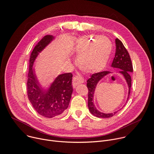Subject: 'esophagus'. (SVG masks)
I'll return each instance as SVG.
<instances>
[{"label":"esophagus","instance_id":"34e87169","mask_svg":"<svg viewBox=\"0 0 154 154\" xmlns=\"http://www.w3.org/2000/svg\"><path fill=\"white\" fill-rule=\"evenodd\" d=\"M84 82V78L81 76H75L73 77L72 80V84L73 87H75L76 85L79 84H82Z\"/></svg>","mask_w":154,"mask_h":154}]
</instances>
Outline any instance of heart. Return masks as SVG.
<instances>
[{"label":"heart","instance_id":"heart-1","mask_svg":"<svg viewBox=\"0 0 154 154\" xmlns=\"http://www.w3.org/2000/svg\"><path fill=\"white\" fill-rule=\"evenodd\" d=\"M78 63L79 67L88 72L101 71L106 66L112 51L108 39H96L82 37L76 43Z\"/></svg>","mask_w":154,"mask_h":154}]
</instances>
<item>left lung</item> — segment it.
Wrapping results in <instances>:
<instances>
[{"instance_id": "left-lung-1", "label": "left lung", "mask_w": 154, "mask_h": 154, "mask_svg": "<svg viewBox=\"0 0 154 154\" xmlns=\"http://www.w3.org/2000/svg\"><path fill=\"white\" fill-rule=\"evenodd\" d=\"M116 44V51L115 55L113 62L112 64V67L114 68L119 69L120 73L123 75L125 76L128 85L129 86V94L128 100L131 94V87L132 84V79L131 76V73L133 72V66L130 55L124 46L123 44L118 38L115 39ZM110 72L103 71L98 73H96L92 75L87 81V87L88 88V107L90 113L94 116L98 118H110L113 116L117 112H115L112 113H104L100 112L95 106L94 103V91L98 84V81L105 76L106 75L109 74Z\"/></svg>"}]
</instances>
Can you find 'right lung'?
<instances>
[{
  "label": "right lung",
  "instance_id": "add662e5",
  "mask_svg": "<svg viewBox=\"0 0 154 154\" xmlns=\"http://www.w3.org/2000/svg\"><path fill=\"white\" fill-rule=\"evenodd\" d=\"M53 38V36L47 35L35 47L29 58L26 83L27 95L32 106L39 114L50 118L62 115L66 111L73 92L72 73L59 75L45 94L39 87L36 76L32 69L37 56Z\"/></svg>",
  "mask_w": 154,
  "mask_h": 154
}]
</instances>
